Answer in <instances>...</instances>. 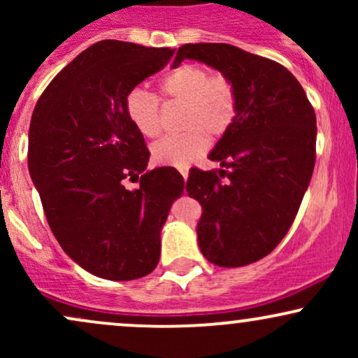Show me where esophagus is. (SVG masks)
<instances>
[{
	"instance_id": "34e87169",
	"label": "esophagus",
	"mask_w": 358,
	"mask_h": 358,
	"mask_svg": "<svg viewBox=\"0 0 358 358\" xmlns=\"http://www.w3.org/2000/svg\"><path fill=\"white\" fill-rule=\"evenodd\" d=\"M178 171H180V175L183 176V180H187L188 178V171H190V166H187V165L178 166Z\"/></svg>"
}]
</instances>
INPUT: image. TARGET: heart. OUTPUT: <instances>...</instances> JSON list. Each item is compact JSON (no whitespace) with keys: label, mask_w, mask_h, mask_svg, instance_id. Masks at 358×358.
Listing matches in <instances>:
<instances>
[{"label":"heart","mask_w":358,"mask_h":358,"mask_svg":"<svg viewBox=\"0 0 358 358\" xmlns=\"http://www.w3.org/2000/svg\"><path fill=\"white\" fill-rule=\"evenodd\" d=\"M158 92L165 102L183 104L180 127L183 133L166 136L151 148V158L158 165H188L203 155L210 141L224 138L239 116V92L224 73H212L199 64H182L171 69L158 82ZM126 116L145 138L162 133L159 102L153 94L133 89L124 99Z\"/></svg>","instance_id":"heart-1"}]
</instances>
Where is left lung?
I'll list each match as a JSON object with an SVG mask.
<instances>
[{"mask_svg": "<svg viewBox=\"0 0 358 358\" xmlns=\"http://www.w3.org/2000/svg\"><path fill=\"white\" fill-rule=\"evenodd\" d=\"M192 59L236 84L239 116L208 158L220 170L192 168L188 196L202 205L199 248L220 268L266 257L289 231L316 158V116L286 67L229 43H187L173 67Z\"/></svg>", "mask_w": 358, "mask_h": 358, "instance_id": "8db88e82", "label": "left lung"}]
</instances>
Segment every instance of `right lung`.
<instances>
[{"instance_id":"1","label":"right lung","mask_w":358,"mask_h":358,"mask_svg":"<svg viewBox=\"0 0 358 358\" xmlns=\"http://www.w3.org/2000/svg\"><path fill=\"white\" fill-rule=\"evenodd\" d=\"M171 48L102 40L77 55L36 102L28 170L62 249L97 278L131 281L159 261L162 227L183 193L171 166L148 170L124 99L171 60ZM127 181L138 182L134 191Z\"/></svg>"}]
</instances>
